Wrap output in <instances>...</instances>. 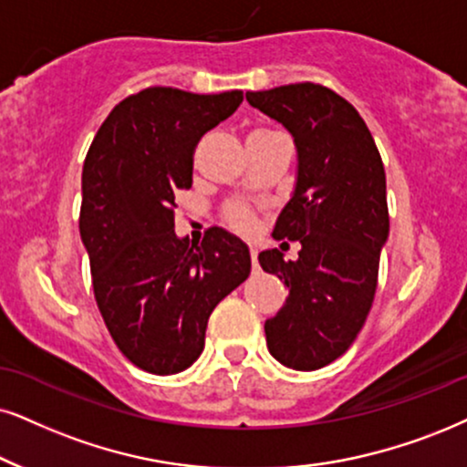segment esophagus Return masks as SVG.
<instances>
[{
    "instance_id": "1",
    "label": "esophagus",
    "mask_w": 467,
    "mask_h": 467,
    "mask_svg": "<svg viewBox=\"0 0 467 467\" xmlns=\"http://www.w3.org/2000/svg\"><path fill=\"white\" fill-rule=\"evenodd\" d=\"M250 258H252V267L258 269V252L254 250V247L250 250Z\"/></svg>"
}]
</instances>
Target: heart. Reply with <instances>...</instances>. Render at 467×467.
<instances>
[{
	"label": "heart",
	"mask_w": 467,
	"mask_h": 467,
	"mask_svg": "<svg viewBox=\"0 0 467 467\" xmlns=\"http://www.w3.org/2000/svg\"><path fill=\"white\" fill-rule=\"evenodd\" d=\"M223 217H226L228 226L239 230V233H250V230L254 228V222H256L252 209H247V206L241 202L228 204L226 211H223Z\"/></svg>",
	"instance_id": "obj_1"
}]
</instances>
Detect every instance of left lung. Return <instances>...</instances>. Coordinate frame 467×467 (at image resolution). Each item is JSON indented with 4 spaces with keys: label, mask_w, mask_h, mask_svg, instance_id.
<instances>
[{
    "label": "left lung",
    "mask_w": 467,
    "mask_h": 467,
    "mask_svg": "<svg viewBox=\"0 0 467 467\" xmlns=\"http://www.w3.org/2000/svg\"><path fill=\"white\" fill-rule=\"evenodd\" d=\"M245 99L291 131L299 159L295 193L274 228V239L302 244L299 258L258 254L288 288L265 321L267 347L288 368L317 370L349 349L373 306L390 233L386 170L362 116L329 88L304 81Z\"/></svg>",
    "instance_id": "8db88e82"
}]
</instances>
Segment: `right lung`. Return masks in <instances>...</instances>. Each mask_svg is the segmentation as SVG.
Here are the masks:
<instances>
[{
  "label": "right lung",
  "mask_w": 467,
  "mask_h": 467,
  "mask_svg": "<svg viewBox=\"0 0 467 467\" xmlns=\"http://www.w3.org/2000/svg\"><path fill=\"white\" fill-rule=\"evenodd\" d=\"M244 92L152 86L122 99L94 135L81 174L79 233L92 288L129 362L174 375L200 358L211 312L250 275L244 241L209 228L200 245L174 234V192L190 190L193 152Z\"/></svg>",
  "instance_id": "1"
}]
</instances>
